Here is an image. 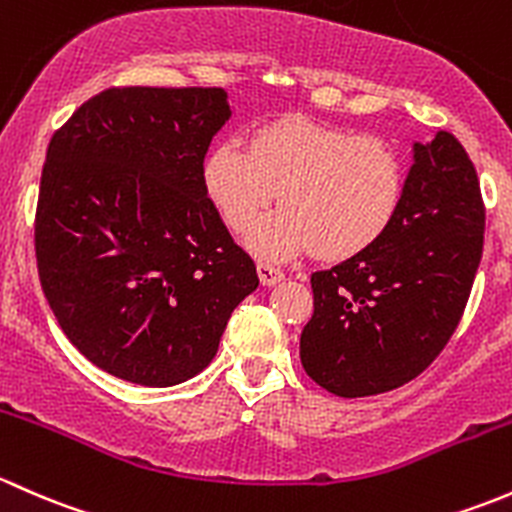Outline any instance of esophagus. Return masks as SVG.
Here are the masks:
<instances>
[{
    "label": "esophagus",
    "instance_id": "34e87169",
    "mask_svg": "<svg viewBox=\"0 0 512 512\" xmlns=\"http://www.w3.org/2000/svg\"><path fill=\"white\" fill-rule=\"evenodd\" d=\"M256 271H258V278H261L263 286H276V283L283 281V271H281V268L273 266V263L261 261L256 266Z\"/></svg>",
    "mask_w": 512,
    "mask_h": 512
}]
</instances>
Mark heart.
Masks as SVG:
<instances>
[{"label":"heart","instance_id":"1","mask_svg":"<svg viewBox=\"0 0 512 512\" xmlns=\"http://www.w3.org/2000/svg\"><path fill=\"white\" fill-rule=\"evenodd\" d=\"M397 150L374 135L315 120H276L249 135V150L224 140L204 162V189L226 226L241 231L275 192L276 213L246 231V246L268 261H288L315 249L347 258L389 229L404 197Z\"/></svg>","mask_w":512,"mask_h":512}]
</instances>
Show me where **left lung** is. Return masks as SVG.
<instances>
[{
    "mask_svg": "<svg viewBox=\"0 0 512 512\" xmlns=\"http://www.w3.org/2000/svg\"><path fill=\"white\" fill-rule=\"evenodd\" d=\"M389 229L360 254L315 271V310L300 362L337 397H372L412 382L446 347L483 254L481 187L446 130L414 142Z\"/></svg>",
    "mask_w": 512,
    "mask_h": 512,
    "instance_id": "obj_1",
    "label": "left lung"
}]
</instances>
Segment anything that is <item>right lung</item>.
Here are the masks:
<instances>
[{"label": "right lung", "instance_id": "right-lung-1", "mask_svg": "<svg viewBox=\"0 0 512 512\" xmlns=\"http://www.w3.org/2000/svg\"><path fill=\"white\" fill-rule=\"evenodd\" d=\"M229 118L224 88H108L49 142L39 281L68 340L113 377L192 379L258 288L204 189V155Z\"/></svg>", "mask_w": 512, "mask_h": 512}]
</instances>
